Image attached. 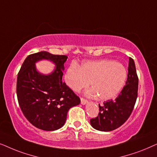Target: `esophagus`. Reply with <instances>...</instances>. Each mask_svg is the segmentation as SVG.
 Segmentation results:
<instances>
[{"label":"esophagus","instance_id":"1","mask_svg":"<svg viewBox=\"0 0 157 157\" xmlns=\"http://www.w3.org/2000/svg\"><path fill=\"white\" fill-rule=\"evenodd\" d=\"M80 100H81V104H82V105H85V104H87V103H88V101H87V100H85V99H84V98H81L80 99Z\"/></svg>","mask_w":157,"mask_h":157}]
</instances>
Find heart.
Returning a JSON list of instances; mask_svg holds the SVG:
<instances>
[{
    "label": "heart",
    "instance_id": "obj_1",
    "mask_svg": "<svg viewBox=\"0 0 157 157\" xmlns=\"http://www.w3.org/2000/svg\"><path fill=\"white\" fill-rule=\"evenodd\" d=\"M128 77V71L121 62L110 59L87 61L80 67L75 64L69 67L64 75L67 86L79 92L90 85L93 88L87 95L96 96L99 100L113 99L122 91Z\"/></svg>",
    "mask_w": 157,
    "mask_h": 157
}]
</instances>
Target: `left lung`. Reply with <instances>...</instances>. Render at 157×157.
Wrapping results in <instances>:
<instances>
[{"mask_svg": "<svg viewBox=\"0 0 157 157\" xmlns=\"http://www.w3.org/2000/svg\"><path fill=\"white\" fill-rule=\"evenodd\" d=\"M128 73L124 89L114 100L99 105L98 116L90 120V124L96 130L110 131L122 126L131 116L138 95L139 79L134 61L129 57Z\"/></svg>", "mask_w": 157, "mask_h": 157, "instance_id": "1", "label": "left lung"}]
</instances>
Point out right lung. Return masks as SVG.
Wrapping results in <instances>:
<instances>
[{"instance_id":"1","label":"right lung","mask_w":157,"mask_h":157,"mask_svg":"<svg viewBox=\"0 0 157 157\" xmlns=\"http://www.w3.org/2000/svg\"><path fill=\"white\" fill-rule=\"evenodd\" d=\"M65 55L47 52L30 54L18 74L16 93L24 116L33 126L44 131H55L65 124L68 110L80 103V98L62 82ZM52 61L56 67L49 74L37 70L36 63Z\"/></svg>"}]
</instances>
